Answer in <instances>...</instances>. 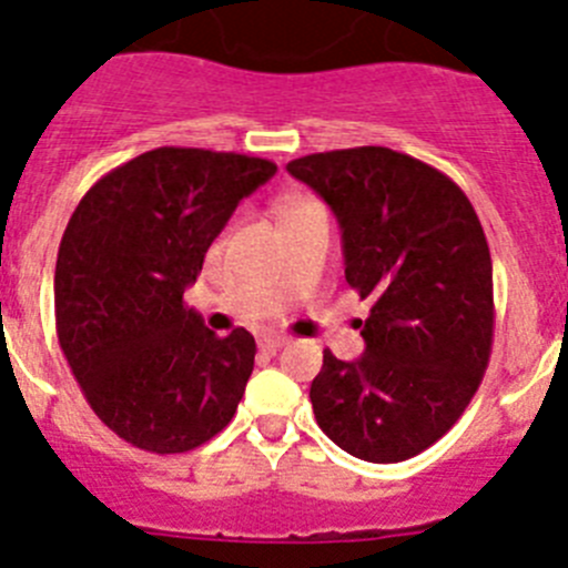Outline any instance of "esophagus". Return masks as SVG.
Returning <instances> with one entry per match:
<instances>
[{
    "label": "esophagus",
    "instance_id": "34e87169",
    "mask_svg": "<svg viewBox=\"0 0 568 568\" xmlns=\"http://www.w3.org/2000/svg\"><path fill=\"white\" fill-rule=\"evenodd\" d=\"M283 345H288V336H280V334H268V336H263V339H260V347H263V351H280V347Z\"/></svg>",
    "mask_w": 568,
    "mask_h": 568
}]
</instances>
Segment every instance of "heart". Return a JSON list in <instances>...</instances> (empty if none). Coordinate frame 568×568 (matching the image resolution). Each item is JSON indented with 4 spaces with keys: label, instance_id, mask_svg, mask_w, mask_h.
<instances>
[{
    "label": "heart",
    "instance_id": "obj_1",
    "mask_svg": "<svg viewBox=\"0 0 568 568\" xmlns=\"http://www.w3.org/2000/svg\"><path fill=\"white\" fill-rule=\"evenodd\" d=\"M305 206H314V203H291V206L285 209V214H294V212H300V209H305Z\"/></svg>",
    "mask_w": 568,
    "mask_h": 568
}]
</instances>
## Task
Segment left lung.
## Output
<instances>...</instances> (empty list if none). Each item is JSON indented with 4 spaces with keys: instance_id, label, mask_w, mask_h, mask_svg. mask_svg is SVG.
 <instances>
[{
    "instance_id": "left-lung-1",
    "label": "left lung",
    "mask_w": 568,
    "mask_h": 568,
    "mask_svg": "<svg viewBox=\"0 0 568 568\" xmlns=\"http://www.w3.org/2000/svg\"><path fill=\"white\" fill-rule=\"evenodd\" d=\"M334 209L347 285L367 300L365 354H322L316 424L345 453L396 464L436 444L467 410L493 354V257L458 183L387 146L288 163Z\"/></svg>"
}]
</instances>
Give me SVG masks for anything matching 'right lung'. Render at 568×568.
Segmentation results:
<instances>
[{
    "mask_svg": "<svg viewBox=\"0 0 568 568\" xmlns=\"http://www.w3.org/2000/svg\"><path fill=\"white\" fill-rule=\"evenodd\" d=\"M277 172L265 158L158 146L90 186L55 260V334L95 416L158 456L226 427L254 371V336H217L183 303L212 240Z\"/></svg>",
    "mask_w": 568,
    "mask_h": 568,
    "instance_id": "1",
    "label": "right lung"
}]
</instances>
